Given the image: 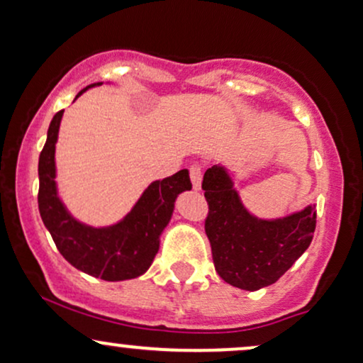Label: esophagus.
Returning <instances> with one entry per match:
<instances>
[{"label": "esophagus", "instance_id": "obj_1", "mask_svg": "<svg viewBox=\"0 0 363 363\" xmlns=\"http://www.w3.org/2000/svg\"><path fill=\"white\" fill-rule=\"evenodd\" d=\"M202 167L200 164H191L190 167V180L195 190H200L202 186Z\"/></svg>", "mask_w": 363, "mask_h": 363}]
</instances>
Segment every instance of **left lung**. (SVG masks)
Listing matches in <instances>:
<instances>
[{
    "instance_id": "1",
    "label": "left lung",
    "mask_w": 363,
    "mask_h": 363,
    "mask_svg": "<svg viewBox=\"0 0 363 363\" xmlns=\"http://www.w3.org/2000/svg\"><path fill=\"white\" fill-rule=\"evenodd\" d=\"M202 189L208 202L205 232L213 264L230 286L257 291L274 284L310 247L316 227L315 205L286 217L259 218L245 208L222 164L205 172Z\"/></svg>"
}]
</instances>
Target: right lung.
<instances>
[{"label":"right lung","mask_w":363,"mask_h":363,"mask_svg":"<svg viewBox=\"0 0 363 363\" xmlns=\"http://www.w3.org/2000/svg\"><path fill=\"white\" fill-rule=\"evenodd\" d=\"M101 84L82 89L75 99ZM62 116L64 111L53 116L38 160V210L45 227L58 252L75 269L104 281H126L145 274L160 249V235L173 216L174 200L182 191L191 190L189 169L150 183L134 207L113 225H87L77 220L58 196L55 145Z\"/></svg>","instance_id":"1"}]
</instances>
